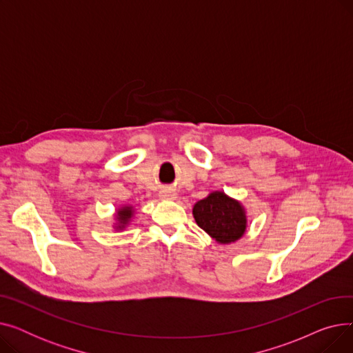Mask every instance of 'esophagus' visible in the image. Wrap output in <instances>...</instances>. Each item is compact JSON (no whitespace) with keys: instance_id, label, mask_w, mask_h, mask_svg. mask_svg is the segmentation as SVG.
I'll return each instance as SVG.
<instances>
[{"instance_id":"34e87169","label":"esophagus","mask_w":353,"mask_h":353,"mask_svg":"<svg viewBox=\"0 0 353 353\" xmlns=\"http://www.w3.org/2000/svg\"><path fill=\"white\" fill-rule=\"evenodd\" d=\"M176 196H177V193H176V190H173V189H163V190L160 192V197H161V199H165V200H174Z\"/></svg>"}]
</instances>
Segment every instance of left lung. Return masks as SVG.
Wrapping results in <instances>:
<instances>
[{"mask_svg": "<svg viewBox=\"0 0 353 353\" xmlns=\"http://www.w3.org/2000/svg\"><path fill=\"white\" fill-rule=\"evenodd\" d=\"M193 216L199 228L209 233L219 243H232L246 230L245 209L239 201L221 192H213L197 201Z\"/></svg>", "mask_w": 353, "mask_h": 353, "instance_id": "1", "label": "left lung"}]
</instances>
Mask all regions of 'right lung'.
<instances>
[{
  "mask_svg": "<svg viewBox=\"0 0 353 353\" xmlns=\"http://www.w3.org/2000/svg\"><path fill=\"white\" fill-rule=\"evenodd\" d=\"M133 208L132 206H124V208H121V209H119V212H117V220H119V226H117V229H124V226L125 225H128V221H130V219H132V216H133Z\"/></svg>",
  "mask_w": 353,
  "mask_h": 353,
  "instance_id": "add662e5",
  "label": "right lung"
}]
</instances>
